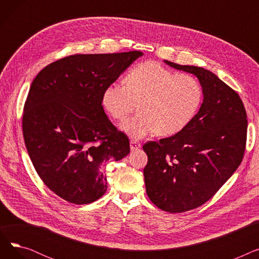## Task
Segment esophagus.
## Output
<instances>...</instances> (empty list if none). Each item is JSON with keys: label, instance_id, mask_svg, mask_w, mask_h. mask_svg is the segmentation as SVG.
I'll return each mask as SVG.
<instances>
[{"label": "esophagus", "instance_id": "obj_1", "mask_svg": "<svg viewBox=\"0 0 259 259\" xmlns=\"http://www.w3.org/2000/svg\"><path fill=\"white\" fill-rule=\"evenodd\" d=\"M141 148V143L135 141V140H131L130 141V149L131 150H137V149Z\"/></svg>", "mask_w": 259, "mask_h": 259}]
</instances>
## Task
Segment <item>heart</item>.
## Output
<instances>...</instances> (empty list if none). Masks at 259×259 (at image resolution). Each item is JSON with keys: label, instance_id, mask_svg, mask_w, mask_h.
Returning a JSON list of instances; mask_svg holds the SVG:
<instances>
[{"label": "heart", "instance_id": "b5f03b06", "mask_svg": "<svg viewBox=\"0 0 259 259\" xmlns=\"http://www.w3.org/2000/svg\"><path fill=\"white\" fill-rule=\"evenodd\" d=\"M203 99L199 80L179 74L155 62L134 67L126 84L112 83L103 93V106L111 117L124 119L139 105V114L120 124L129 137L140 140L154 133L170 137L184 130L197 114Z\"/></svg>", "mask_w": 259, "mask_h": 259}]
</instances>
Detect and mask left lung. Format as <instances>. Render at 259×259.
Here are the masks:
<instances>
[{
	"label": "left lung",
	"instance_id": "1",
	"mask_svg": "<svg viewBox=\"0 0 259 259\" xmlns=\"http://www.w3.org/2000/svg\"><path fill=\"white\" fill-rule=\"evenodd\" d=\"M165 63L194 74L203 90L199 111L184 130L143 146L148 197L162 211L182 213L207 202L236 171L246 150L248 119L238 93L213 72Z\"/></svg>",
	"mask_w": 259,
	"mask_h": 259
}]
</instances>
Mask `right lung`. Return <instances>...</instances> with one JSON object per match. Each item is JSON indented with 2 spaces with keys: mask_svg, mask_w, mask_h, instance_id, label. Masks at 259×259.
I'll return each mask as SVG.
<instances>
[{
  "mask_svg": "<svg viewBox=\"0 0 259 259\" xmlns=\"http://www.w3.org/2000/svg\"><path fill=\"white\" fill-rule=\"evenodd\" d=\"M142 56L73 54L46 66L31 83L22 120L25 145L40 180L66 201L86 205L102 197L107 162L129 154V139L108 119L102 99Z\"/></svg>",
  "mask_w": 259,
  "mask_h": 259,
  "instance_id": "right-lung-1",
  "label": "right lung"
}]
</instances>
